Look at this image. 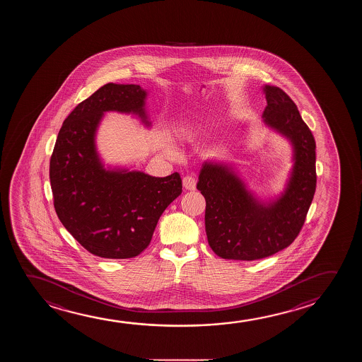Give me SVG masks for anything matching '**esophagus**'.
Wrapping results in <instances>:
<instances>
[{
  "mask_svg": "<svg viewBox=\"0 0 362 362\" xmlns=\"http://www.w3.org/2000/svg\"><path fill=\"white\" fill-rule=\"evenodd\" d=\"M183 187L187 190H194L195 187H197V180H195L194 177H192V175L184 177Z\"/></svg>",
  "mask_w": 362,
  "mask_h": 362,
  "instance_id": "obj_1",
  "label": "esophagus"
}]
</instances>
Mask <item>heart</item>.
<instances>
[{"label":"heart","mask_w":362,"mask_h":362,"mask_svg":"<svg viewBox=\"0 0 362 362\" xmlns=\"http://www.w3.org/2000/svg\"><path fill=\"white\" fill-rule=\"evenodd\" d=\"M189 132L190 131H189L188 128H182V129H180V133H182L183 136H188Z\"/></svg>","instance_id":"b5f03b06"}]
</instances>
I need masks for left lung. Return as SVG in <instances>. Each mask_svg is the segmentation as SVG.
I'll list each match as a JSON object with an SVG mask.
<instances>
[{
	"label": "left lung",
	"mask_w": 362,
	"mask_h": 362,
	"mask_svg": "<svg viewBox=\"0 0 362 362\" xmlns=\"http://www.w3.org/2000/svg\"><path fill=\"white\" fill-rule=\"evenodd\" d=\"M264 123L293 146V165L278 198L259 199L230 164L204 162L197 188L204 195L205 231L223 259L257 260L283 250L299 235L316 189V144L298 107L283 89L264 86Z\"/></svg>",
	"instance_id": "obj_1"
}]
</instances>
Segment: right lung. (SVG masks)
Listing matches in <instances>:
<instances>
[{
  "label": "right lung",
  "mask_w": 362,
  "mask_h": 362,
  "mask_svg": "<svg viewBox=\"0 0 362 362\" xmlns=\"http://www.w3.org/2000/svg\"><path fill=\"white\" fill-rule=\"evenodd\" d=\"M147 90L107 83L63 122L49 160L53 204L63 226L90 254L107 259L139 255L158 221L182 193L178 173L164 178L126 168H105L95 134L105 112L136 115L151 126Z\"/></svg>",
  "instance_id": "1"
}]
</instances>
